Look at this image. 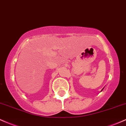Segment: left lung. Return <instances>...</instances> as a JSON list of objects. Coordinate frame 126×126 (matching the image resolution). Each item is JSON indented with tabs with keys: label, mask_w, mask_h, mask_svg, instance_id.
Instances as JSON below:
<instances>
[{
	"label": "left lung",
	"mask_w": 126,
	"mask_h": 126,
	"mask_svg": "<svg viewBox=\"0 0 126 126\" xmlns=\"http://www.w3.org/2000/svg\"><path fill=\"white\" fill-rule=\"evenodd\" d=\"M103 89H102V90H101V92H102V90H103Z\"/></svg>",
	"instance_id": "8db88e82"
}]
</instances>
